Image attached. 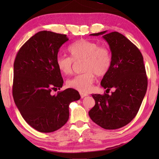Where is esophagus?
I'll return each mask as SVG.
<instances>
[{
    "instance_id": "1",
    "label": "esophagus",
    "mask_w": 159,
    "mask_h": 159,
    "mask_svg": "<svg viewBox=\"0 0 159 159\" xmlns=\"http://www.w3.org/2000/svg\"><path fill=\"white\" fill-rule=\"evenodd\" d=\"M80 97H81V98H85V97L88 96V94L83 93H80Z\"/></svg>"
}]
</instances>
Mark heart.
I'll return each mask as SVG.
<instances>
[{
  "label": "heart",
  "mask_w": 159,
  "mask_h": 159,
  "mask_svg": "<svg viewBox=\"0 0 159 159\" xmlns=\"http://www.w3.org/2000/svg\"><path fill=\"white\" fill-rule=\"evenodd\" d=\"M71 57L58 55L56 57V65L61 73L65 75L72 74L75 62L83 60L82 71L84 72L76 75L67 80L68 87L87 93L92 88L95 80V75L99 77L108 74L111 66V55L109 49L98 43L81 39L69 47Z\"/></svg>",
  "instance_id": "obj_1"
}]
</instances>
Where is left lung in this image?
Returning <instances> with one entry per match:
<instances>
[{"label":"left lung","instance_id":"1","mask_svg":"<svg viewBox=\"0 0 159 159\" xmlns=\"http://www.w3.org/2000/svg\"><path fill=\"white\" fill-rule=\"evenodd\" d=\"M102 35L111 52V66L101 81L109 91L93 94L95 105L88 112L96 124L107 130H115L128 124L138 114L147 89L146 70L140 51L130 40L116 31L92 34Z\"/></svg>","mask_w":159,"mask_h":159}]
</instances>
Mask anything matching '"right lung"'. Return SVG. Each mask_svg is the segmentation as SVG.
I'll use <instances>...</instances> for the list:
<instances>
[{
  "label": "right lung",
  "mask_w": 159,
  "mask_h": 159,
  "mask_svg": "<svg viewBox=\"0 0 159 159\" xmlns=\"http://www.w3.org/2000/svg\"><path fill=\"white\" fill-rule=\"evenodd\" d=\"M67 41L66 35L39 31L21 47L15 57V103L25 121L41 133H52L62 127L69 119L70 103L80 98L72 88L57 95L51 93L63 85L56 57Z\"/></svg>",
  "instance_id": "1"
}]
</instances>
